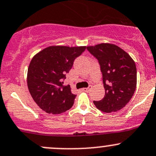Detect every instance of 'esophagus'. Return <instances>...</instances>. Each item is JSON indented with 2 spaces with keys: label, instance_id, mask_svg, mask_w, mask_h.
<instances>
[{
  "label": "esophagus",
  "instance_id": "obj_1",
  "mask_svg": "<svg viewBox=\"0 0 156 156\" xmlns=\"http://www.w3.org/2000/svg\"><path fill=\"white\" fill-rule=\"evenodd\" d=\"M91 88H92V86H90H90L88 87H87V88H83V91H85V92H89Z\"/></svg>",
  "mask_w": 156,
  "mask_h": 156
}]
</instances>
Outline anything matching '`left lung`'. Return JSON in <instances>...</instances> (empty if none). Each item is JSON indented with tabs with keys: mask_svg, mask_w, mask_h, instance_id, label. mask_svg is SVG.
<instances>
[{
	"mask_svg": "<svg viewBox=\"0 0 156 156\" xmlns=\"http://www.w3.org/2000/svg\"><path fill=\"white\" fill-rule=\"evenodd\" d=\"M87 49L99 61L105 94L95 106L105 113L116 112L133 96L137 85V69L133 59L117 45L101 43Z\"/></svg>",
	"mask_w": 156,
	"mask_h": 156,
	"instance_id": "obj_1",
	"label": "left lung"
}]
</instances>
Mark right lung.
I'll return each mask as SVG.
<instances>
[{
    "label": "right lung",
    "mask_w": 156,
    "mask_h": 156,
    "mask_svg": "<svg viewBox=\"0 0 156 156\" xmlns=\"http://www.w3.org/2000/svg\"><path fill=\"white\" fill-rule=\"evenodd\" d=\"M86 46L54 45L44 48L31 60L27 70V87L37 105L48 114H59L73 107L76 95L63 85L66 73Z\"/></svg>",
    "instance_id": "1"
}]
</instances>
